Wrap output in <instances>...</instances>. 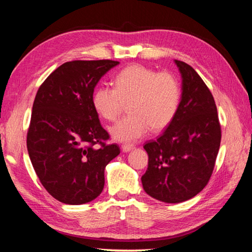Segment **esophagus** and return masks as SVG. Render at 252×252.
<instances>
[{
    "mask_svg": "<svg viewBox=\"0 0 252 252\" xmlns=\"http://www.w3.org/2000/svg\"><path fill=\"white\" fill-rule=\"evenodd\" d=\"M121 149H122V152L129 153V152H131L133 149H134V145H132V144H125V145L121 146Z\"/></svg>",
    "mask_w": 252,
    "mask_h": 252,
    "instance_id": "obj_1",
    "label": "esophagus"
}]
</instances>
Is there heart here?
I'll return each instance as SVG.
<instances>
[{
    "instance_id": "1",
    "label": "heart",
    "mask_w": 252,
    "mask_h": 252,
    "mask_svg": "<svg viewBox=\"0 0 252 252\" xmlns=\"http://www.w3.org/2000/svg\"><path fill=\"white\" fill-rule=\"evenodd\" d=\"M115 86L97 87L92 102L99 117L108 121L116 120L125 103H129V115L109 129L112 139L118 142H134L151 127L164 130L178 112L181 87L172 73H158L133 64L117 74Z\"/></svg>"
}]
</instances>
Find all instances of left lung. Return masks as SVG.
I'll return each instance as SVG.
<instances>
[{
    "label": "left lung",
    "mask_w": 252,
    "mask_h": 252,
    "mask_svg": "<svg viewBox=\"0 0 252 252\" xmlns=\"http://www.w3.org/2000/svg\"><path fill=\"white\" fill-rule=\"evenodd\" d=\"M181 75V99L175 119L156 141L144 145L149 166L143 189L165 203L190 200L208 185L220 145L214 98L189 64L175 60Z\"/></svg>",
    "instance_id": "8db88e82"
}]
</instances>
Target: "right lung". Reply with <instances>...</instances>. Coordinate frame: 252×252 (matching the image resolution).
I'll list each match as a JSON object with an SVG mask.
<instances>
[{
	"label": "right lung",
	"instance_id": "obj_1",
	"mask_svg": "<svg viewBox=\"0 0 252 252\" xmlns=\"http://www.w3.org/2000/svg\"><path fill=\"white\" fill-rule=\"evenodd\" d=\"M119 62L71 61L39 87L27 133L29 158L54 199L78 205L95 200L105 186V168L120 154L93 107L98 82ZM96 144H100L97 149Z\"/></svg>",
	"mask_w": 252,
	"mask_h": 252
}]
</instances>
